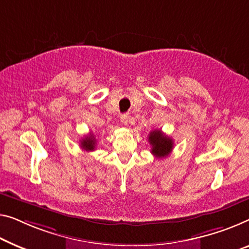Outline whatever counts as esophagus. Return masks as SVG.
Instances as JSON below:
<instances>
[{
	"label": "esophagus",
	"instance_id": "34e87169",
	"mask_svg": "<svg viewBox=\"0 0 249 249\" xmlns=\"http://www.w3.org/2000/svg\"><path fill=\"white\" fill-rule=\"evenodd\" d=\"M121 122L123 123L124 125H127L129 122H131V116H129L128 114H123L121 116Z\"/></svg>",
	"mask_w": 249,
	"mask_h": 249
}]
</instances>
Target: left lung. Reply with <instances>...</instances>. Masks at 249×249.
Listing matches in <instances>:
<instances>
[{"mask_svg":"<svg viewBox=\"0 0 249 249\" xmlns=\"http://www.w3.org/2000/svg\"><path fill=\"white\" fill-rule=\"evenodd\" d=\"M148 142L152 145L151 153L159 159L168 157L173 148V140L163 134L161 129L152 131L148 135Z\"/></svg>","mask_w":249,"mask_h":249,"instance_id":"8db88e82","label":"left lung"}]
</instances>
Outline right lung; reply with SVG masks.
Listing matches in <instances>:
<instances>
[{
  "instance_id": "add662e5",
  "label": "right lung",
  "mask_w": 249,
  "mask_h": 249,
  "mask_svg": "<svg viewBox=\"0 0 249 249\" xmlns=\"http://www.w3.org/2000/svg\"><path fill=\"white\" fill-rule=\"evenodd\" d=\"M80 146L86 151H94L95 147H96L95 136L92 134L85 136L84 139L80 141Z\"/></svg>"
}]
</instances>
